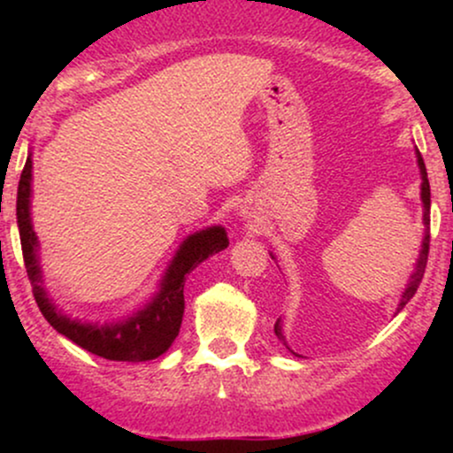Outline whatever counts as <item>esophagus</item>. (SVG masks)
<instances>
[{"label": "esophagus", "mask_w": 453, "mask_h": 453, "mask_svg": "<svg viewBox=\"0 0 453 453\" xmlns=\"http://www.w3.org/2000/svg\"><path fill=\"white\" fill-rule=\"evenodd\" d=\"M253 212H256V209H253L251 204H244L242 209H241V215L244 217V219H251V217H256V215H253Z\"/></svg>", "instance_id": "1"}]
</instances>
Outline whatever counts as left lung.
I'll return each instance as SVG.
<instances>
[{
	"label": "left lung",
	"instance_id": "8db88e82",
	"mask_svg": "<svg viewBox=\"0 0 453 453\" xmlns=\"http://www.w3.org/2000/svg\"><path fill=\"white\" fill-rule=\"evenodd\" d=\"M415 155H418L419 174H422V202H424L426 234H424L422 251H419V259H418V264H415V273L411 274L407 288H404L403 298H400V304H398V311L404 309V304H407L409 300L415 296V292H418L419 283H422V279H424V270H426V262H428V249H430V183H428V173H426V164L422 159V153H419V150H415ZM274 334H277V339L283 342L285 347H288V341H285V336H283V327H280V319H277V324H274Z\"/></svg>",
	"mask_w": 453,
	"mask_h": 453
}]
</instances>
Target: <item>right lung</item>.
I'll list each match as a JSON object with an SVG mask.
<instances>
[{"label":"right lung","instance_id":"1","mask_svg":"<svg viewBox=\"0 0 453 453\" xmlns=\"http://www.w3.org/2000/svg\"><path fill=\"white\" fill-rule=\"evenodd\" d=\"M31 197V155L25 161L20 173L19 194H17V223L20 234V249H23L25 268L34 285V298L42 311L44 319L82 349L117 362H147L159 357L170 349L179 336L180 321L185 313L183 288L187 274L206 257L215 256L227 247V234L221 226L206 227V230L187 236L180 249L176 251L164 279L159 283V292L153 300L119 324H82L61 315L50 303L42 288V270L38 262V236L31 226L29 212Z\"/></svg>","mask_w":453,"mask_h":453}]
</instances>
